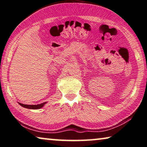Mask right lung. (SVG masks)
<instances>
[{
    "instance_id": "1",
    "label": "right lung",
    "mask_w": 147,
    "mask_h": 147,
    "mask_svg": "<svg viewBox=\"0 0 147 147\" xmlns=\"http://www.w3.org/2000/svg\"><path fill=\"white\" fill-rule=\"evenodd\" d=\"M47 103V102H44L41 104H38V105H24V104L18 103L19 105L22 106V107L24 108H27V109H41L42 107H43L44 105Z\"/></svg>"
}]
</instances>
